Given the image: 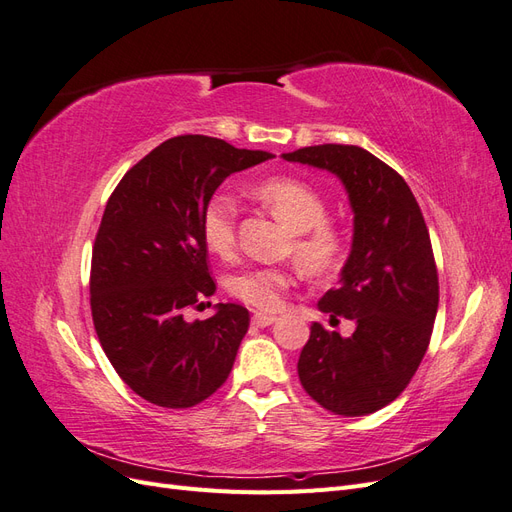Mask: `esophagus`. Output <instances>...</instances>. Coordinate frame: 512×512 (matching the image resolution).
<instances>
[{
	"label": "esophagus",
	"mask_w": 512,
	"mask_h": 512,
	"mask_svg": "<svg viewBox=\"0 0 512 512\" xmlns=\"http://www.w3.org/2000/svg\"><path fill=\"white\" fill-rule=\"evenodd\" d=\"M277 318L273 314H254L252 316V324H256V327H269V324H273Z\"/></svg>",
	"instance_id": "1"
}]
</instances>
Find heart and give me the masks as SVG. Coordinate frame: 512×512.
Returning <instances> with one entry per match:
<instances>
[{
    "instance_id": "heart-1",
    "label": "heart",
    "mask_w": 512,
    "mask_h": 512,
    "mask_svg": "<svg viewBox=\"0 0 512 512\" xmlns=\"http://www.w3.org/2000/svg\"><path fill=\"white\" fill-rule=\"evenodd\" d=\"M252 194L288 224L294 237V256L301 269L316 280L335 275L344 267L348 239L342 226L327 220V200L312 185L294 177H267L258 181ZM239 203L228 192L213 194L203 209L200 232L215 256L228 258L237 250ZM292 273L284 267H250L228 277V292L256 309H277Z\"/></svg>"
}]
</instances>
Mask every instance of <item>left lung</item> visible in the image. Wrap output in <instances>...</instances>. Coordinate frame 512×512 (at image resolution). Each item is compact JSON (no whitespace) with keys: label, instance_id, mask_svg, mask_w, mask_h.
Returning a JSON list of instances; mask_svg holds the SVG:
<instances>
[{"label":"left lung","instance_id":"1","mask_svg":"<svg viewBox=\"0 0 512 512\" xmlns=\"http://www.w3.org/2000/svg\"><path fill=\"white\" fill-rule=\"evenodd\" d=\"M282 158L337 175L354 213L339 286L318 307L356 329L342 337L314 322L299 380L333 414H371L401 395L429 346L440 290L427 224L404 177L363 147L316 145Z\"/></svg>","mask_w":512,"mask_h":512}]
</instances>
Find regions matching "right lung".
Instances as JSON below:
<instances>
[{
  "label": "right lung",
  "mask_w": 512,
  "mask_h": 512,
  "mask_svg": "<svg viewBox=\"0 0 512 512\" xmlns=\"http://www.w3.org/2000/svg\"><path fill=\"white\" fill-rule=\"evenodd\" d=\"M273 158L203 134L168 138L111 194L91 254V316L102 350L130 389L162 408H192L226 382L250 312L218 303L207 320L183 312L211 297L200 218L232 173Z\"/></svg>",
  "instance_id": "1"
}]
</instances>
